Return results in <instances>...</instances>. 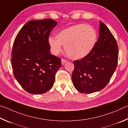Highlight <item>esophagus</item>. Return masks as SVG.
Masks as SVG:
<instances>
[{"label":"esophagus","mask_w":128,"mask_h":128,"mask_svg":"<svg viewBox=\"0 0 128 128\" xmlns=\"http://www.w3.org/2000/svg\"><path fill=\"white\" fill-rule=\"evenodd\" d=\"M67 61H68V60H66L62 59V60H61V64H62V65H64V64H66V63L67 62Z\"/></svg>","instance_id":"esophagus-1"}]
</instances>
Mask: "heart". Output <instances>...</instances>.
<instances>
[{"mask_svg":"<svg viewBox=\"0 0 128 128\" xmlns=\"http://www.w3.org/2000/svg\"><path fill=\"white\" fill-rule=\"evenodd\" d=\"M56 38H48V43L53 54L58 55L64 46L69 57L79 60L86 57L93 50L97 42V34L92 26L78 24L60 30Z\"/></svg>","mask_w":128,"mask_h":128,"instance_id":"b5f03b06","label":"heart"}]
</instances>
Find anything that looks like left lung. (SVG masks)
Listing matches in <instances>:
<instances>
[{
  "label": "left lung",
  "instance_id": "1",
  "mask_svg": "<svg viewBox=\"0 0 128 128\" xmlns=\"http://www.w3.org/2000/svg\"><path fill=\"white\" fill-rule=\"evenodd\" d=\"M99 38L91 52L74 62V86L82 93H92L104 89L116 68L118 46L108 28L100 22Z\"/></svg>",
  "mask_w": 128,
  "mask_h": 128
}]
</instances>
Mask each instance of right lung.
Segmentation results:
<instances>
[{"instance_id":"obj_1","label":"right lung","mask_w":128,"mask_h":128,"mask_svg":"<svg viewBox=\"0 0 128 128\" xmlns=\"http://www.w3.org/2000/svg\"><path fill=\"white\" fill-rule=\"evenodd\" d=\"M57 22L46 18L32 20L15 38L12 64L14 76L22 88L33 94L46 93L53 86L60 59L52 55L48 37Z\"/></svg>"}]
</instances>
